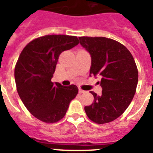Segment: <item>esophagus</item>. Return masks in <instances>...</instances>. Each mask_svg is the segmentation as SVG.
Segmentation results:
<instances>
[{
	"label": "esophagus",
	"mask_w": 153,
	"mask_h": 153,
	"mask_svg": "<svg viewBox=\"0 0 153 153\" xmlns=\"http://www.w3.org/2000/svg\"><path fill=\"white\" fill-rule=\"evenodd\" d=\"M79 94H84L85 92H86V91H83V90H82V89H79Z\"/></svg>",
	"instance_id": "esophagus-1"
}]
</instances>
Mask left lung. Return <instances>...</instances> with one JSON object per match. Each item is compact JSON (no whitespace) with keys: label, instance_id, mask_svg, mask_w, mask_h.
I'll return each mask as SVG.
<instances>
[{"label":"left lung","instance_id":"left-lung-1","mask_svg":"<svg viewBox=\"0 0 153 153\" xmlns=\"http://www.w3.org/2000/svg\"><path fill=\"white\" fill-rule=\"evenodd\" d=\"M82 46L90 52V74L100 76L102 94L93 91L94 100L85 106L91 121L105 124L114 121L128 108L136 93L138 71L133 55L121 43L105 37H79Z\"/></svg>","mask_w":153,"mask_h":153}]
</instances>
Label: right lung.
I'll list each match as a JSON object with an SVG mask.
<instances>
[{"mask_svg": "<svg viewBox=\"0 0 153 153\" xmlns=\"http://www.w3.org/2000/svg\"><path fill=\"white\" fill-rule=\"evenodd\" d=\"M77 36L47 35L33 39L23 49L15 66L18 94L31 114L45 123H55L65 116L79 92L75 85L54 84L51 78L59 55L78 45Z\"/></svg>", "mask_w": 153, "mask_h": 153, "instance_id": "right-lung-1", "label": "right lung"}]
</instances>
